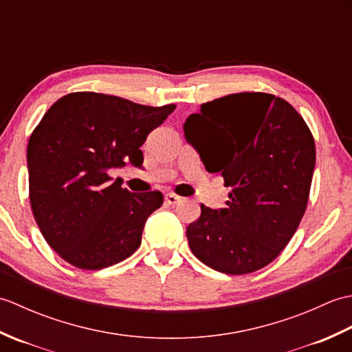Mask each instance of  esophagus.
Segmentation results:
<instances>
[{
	"label": "esophagus",
	"instance_id": "esophagus-1",
	"mask_svg": "<svg viewBox=\"0 0 352 352\" xmlns=\"http://www.w3.org/2000/svg\"><path fill=\"white\" fill-rule=\"evenodd\" d=\"M164 201H166L169 206H177L182 201V198L174 195V193H168V195H164Z\"/></svg>",
	"mask_w": 352,
	"mask_h": 352
}]
</instances>
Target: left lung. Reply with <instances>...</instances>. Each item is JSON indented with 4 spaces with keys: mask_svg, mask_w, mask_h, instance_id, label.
<instances>
[{
    "mask_svg": "<svg viewBox=\"0 0 352 352\" xmlns=\"http://www.w3.org/2000/svg\"><path fill=\"white\" fill-rule=\"evenodd\" d=\"M208 172L231 188L226 208L201 204L186 230L192 252L218 272L243 275L280 256L307 207L315 139L278 96L243 92L201 106L183 125Z\"/></svg>",
    "mask_w": 352,
    "mask_h": 352,
    "instance_id": "obj_1",
    "label": "left lung"
}]
</instances>
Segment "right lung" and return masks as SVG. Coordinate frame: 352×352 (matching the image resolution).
<instances>
[{
  "label": "right lung",
  "mask_w": 352,
  "mask_h": 352,
  "mask_svg": "<svg viewBox=\"0 0 352 352\" xmlns=\"http://www.w3.org/2000/svg\"><path fill=\"white\" fill-rule=\"evenodd\" d=\"M174 109L76 92L43 115L27 146L30 204L45 241L65 261L96 271L139 248L163 195L131 193L110 183L107 172L140 166V146Z\"/></svg>",
  "instance_id": "right-lung-1"
}]
</instances>
